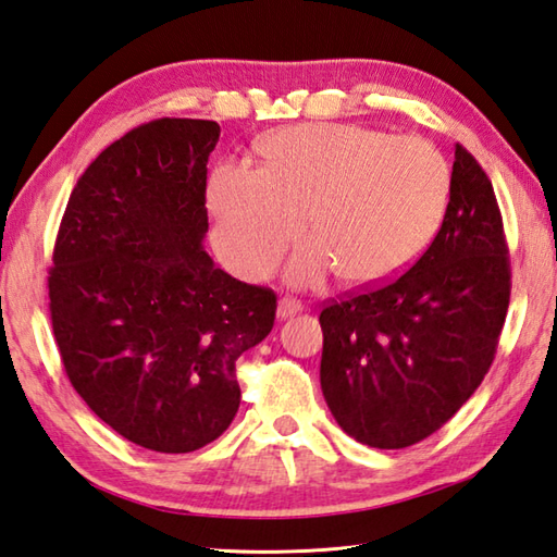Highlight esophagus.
Instances as JSON below:
<instances>
[{
	"label": "esophagus",
	"instance_id": "1",
	"mask_svg": "<svg viewBox=\"0 0 557 557\" xmlns=\"http://www.w3.org/2000/svg\"><path fill=\"white\" fill-rule=\"evenodd\" d=\"M301 311V301L294 297H282L277 304V318H292L294 313Z\"/></svg>",
	"mask_w": 557,
	"mask_h": 557
}]
</instances>
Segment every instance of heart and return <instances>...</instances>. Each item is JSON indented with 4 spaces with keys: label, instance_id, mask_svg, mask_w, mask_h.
I'll list each match as a JSON object with an SVG mask.
<instances>
[{
    "label": "heart",
    "instance_id": "heart-1",
    "mask_svg": "<svg viewBox=\"0 0 557 557\" xmlns=\"http://www.w3.org/2000/svg\"><path fill=\"white\" fill-rule=\"evenodd\" d=\"M263 168L222 162L208 203L222 258L260 277L304 230L294 282L335 268L349 285H375L417 260L445 218L449 168L431 140L359 124H306L265 138Z\"/></svg>",
    "mask_w": 557,
    "mask_h": 557
}]
</instances>
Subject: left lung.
Instances as JSON below:
<instances>
[{"label": "left lung", "mask_w": 557, "mask_h": 557, "mask_svg": "<svg viewBox=\"0 0 557 557\" xmlns=\"http://www.w3.org/2000/svg\"><path fill=\"white\" fill-rule=\"evenodd\" d=\"M493 184L455 146L435 239L399 277L321 311V387L354 441L399 449L455 417L488 373L512 289Z\"/></svg>", "instance_id": "1"}]
</instances>
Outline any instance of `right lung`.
<instances>
[{
  "label": "right lung",
  "instance_id": "add662e5",
  "mask_svg": "<svg viewBox=\"0 0 557 557\" xmlns=\"http://www.w3.org/2000/svg\"><path fill=\"white\" fill-rule=\"evenodd\" d=\"M218 138V122L164 116L104 148L69 196L47 277L71 385L126 441L168 455L227 431L234 363L275 325V292L203 251Z\"/></svg>",
  "mask_w": 557,
  "mask_h": 557
}]
</instances>
